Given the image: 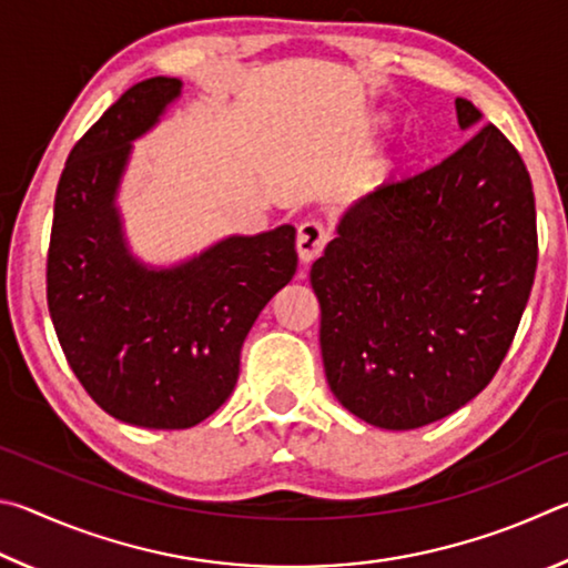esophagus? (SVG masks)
I'll use <instances>...</instances> for the list:
<instances>
[{
    "label": "esophagus",
    "mask_w": 568,
    "mask_h": 568,
    "mask_svg": "<svg viewBox=\"0 0 568 568\" xmlns=\"http://www.w3.org/2000/svg\"><path fill=\"white\" fill-rule=\"evenodd\" d=\"M326 239H329V234H326L320 219H306V222L300 224V232H296V252H300L302 264L314 262L324 252Z\"/></svg>",
    "instance_id": "obj_1"
}]
</instances>
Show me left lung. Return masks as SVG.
<instances>
[{
	"label": "left lung",
	"mask_w": 568,
	"mask_h": 568,
	"mask_svg": "<svg viewBox=\"0 0 568 568\" xmlns=\"http://www.w3.org/2000/svg\"><path fill=\"white\" fill-rule=\"evenodd\" d=\"M456 116L462 129L481 124L466 99ZM536 256L531 176L494 124L354 202L310 274L336 399L392 432L462 409L509 352Z\"/></svg>",
	"instance_id": "obj_1"
}]
</instances>
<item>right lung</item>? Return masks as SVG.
Segmentation results:
<instances>
[{
  "mask_svg": "<svg viewBox=\"0 0 568 568\" xmlns=\"http://www.w3.org/2000/svg\"><path fill=\"white\" fill-rule=\"evenodd\" d=\"M182 92L174 77L134 84L89 126L59 176L47 304L87 394L114 419L189 429L234 392L239 354L296 272V229L229 236L172 268L129 254L116 189L132 142Z\"/></svg>",
  "mask_w": 568,
  "mask_h": 568,
  "instance_id": "1",
  "label": "right lung"
}]
</instances>
